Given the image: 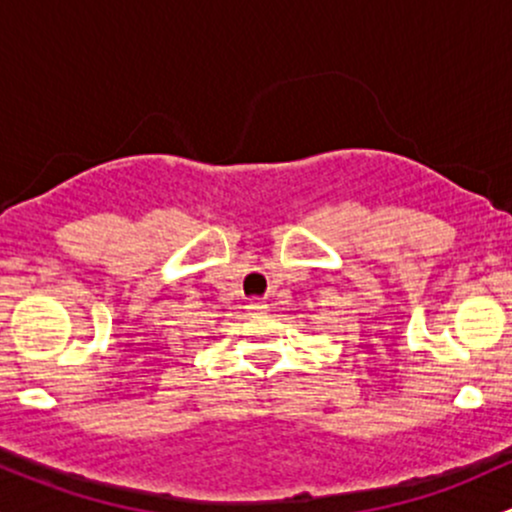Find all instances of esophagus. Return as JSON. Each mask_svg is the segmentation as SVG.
<instances>
[{
    "label": "esophagus",
    "mask_w": 512,
    "mask_h": 512,
    "mask_svg": "<svg viewBox=\"0 0 512 512\" xmlns=\"http://www.w3.org/2000/svg\"><path fill=\"white\" fill-rule=\"evenodd\" d=\"M247 309H250V314L260 316V314H265V311H267V304H265V301H260V299H252L250 304H247Z\"/></svg>",
    "instance_id": "esophagus-1"
}]
</instances>
